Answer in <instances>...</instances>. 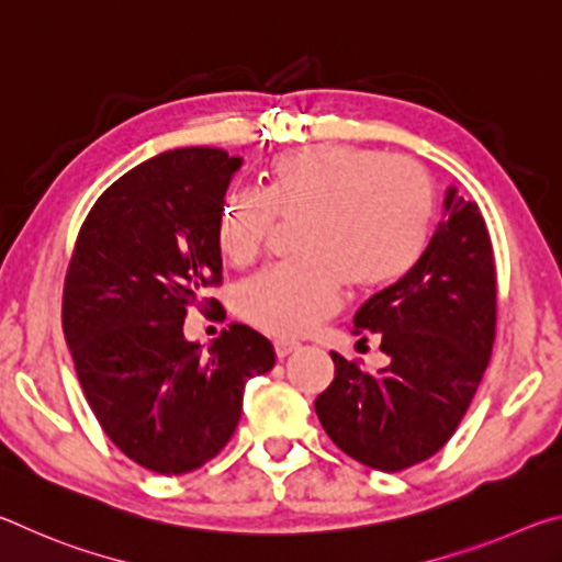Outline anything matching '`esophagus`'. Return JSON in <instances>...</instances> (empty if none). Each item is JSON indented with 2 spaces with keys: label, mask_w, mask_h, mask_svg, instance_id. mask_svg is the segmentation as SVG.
I'll return each mask as SVG.
<instances>
[{
  "label": "esophagus",
  "mask_w": 562,
  "mask_h": 562,
  "mask_svg": "<svg viewBox=\"0 0 562 562\" xmlns=\"http://www.w3.org/2000/svg\"><path fill=\"white\" fill-rule=\"evenodd\" d=\"M297 349H300L297 341H282V339L274 341V355H278V359H288Z\"/></svg>",
  "instance_id": "1"
}]
</instances>
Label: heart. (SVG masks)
I'll use <instances>...</instances> for the list:
<instances>
[{
    "instance_id": "b5f03b06",
    "label": "heart",
    "mask_w": 562,
    "mask_h": 562,
    "mask_svg": "<svg viewBox=\"0 0 562 562\" xmlns=\"http://www.w3.org/2000/svg\"><path fill=\"white\" fill-rule=\"evenodd\" d=\"M434 183L406 158L372 148L317 144L274 158L265 193L227 190L217 211V247L252 262L282 223L302 221L300 262L265 270L235 292V310L265 335L294 339L355 292L392 288L422 258L434 223Z\"/></svg>"
}]
</instances>
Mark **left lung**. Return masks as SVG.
Returning <instances> with one entry per match:
<instances>
[{"label": "left lung", "mask_w": 562, "mask_h": 562, "mask_svg": "<svg viewBox=\"0 0 562 562\" xmlns=\"http://www.w3.org/2000/svg\"><path fill=\"white\" fill-rule=\"evenodd\" d=\"M355 331L382 339L389 364L367 374L337 351L315 412L331 441L376 471H402L451 439L496 337V265L479 205L449 186L422 258L369 297ZM367 339V337H364Z\"/></svg>", "instance_id": "1"}]
</instances>
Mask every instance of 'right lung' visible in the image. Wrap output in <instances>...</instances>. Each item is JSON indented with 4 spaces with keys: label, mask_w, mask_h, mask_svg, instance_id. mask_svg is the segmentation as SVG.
I'll use <instances>...</instances> for the list:
<instances>
[{
    "label": "right lung",
    "mask_w": 562,
    "mask_h": 562,
    "mask_svg": "<svg viewBox=\"0 0 562 562\" xmlns=\"http://www.w3.org/2000/svg\"><path fill=\"white\" fill-rule=\"evenodd\" d=\"M240 166L221 148H176L131 168L91 207L66 272L61 325L91 412L156 473L215 459L245 384L274 367L270 339L247 325L207 349L183 335L190 304L221 282L217 211Z\"/></svg>",
    "instance_id": "1"
}]
</instances>
